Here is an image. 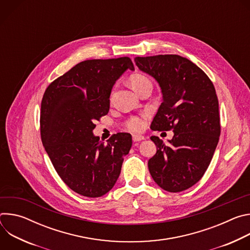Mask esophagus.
<instances>
[{
    "label": "esophagus",
    "mask_w": 250,
    "mask_h": 250,
    "mask_svg": "<svg viewBox=\"0 0 250 250\" xmlns=\"http://www.w3.org/2000/svg\"><path fill=\"white\" fill-rule=\"evenodd\" d=\"M145 139V136L142 135H138V134H133L132 135V140L133 141H140V140H144Z\"/></svg>",
    "instance_id": "34e87169"
}]
</instances>
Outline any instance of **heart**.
<instances>
[{
  "instance_id": "1",
  "label": "heart",
  "mask_w": 250,
  "mask_h": 250,
  "mask_svg": "<svg viewBox=\"0 0 250 250\" xmlns=\"http://www.w3.org/2000/svg\"><path fill=\"white\" fill-rule=\"evenodd\" d=\"M130 86L133 88V90L140 94L142 90H145L147 87H151V82L149 78L141 73H133L128 78ZM113 97V91L111 93V98ZM125 127L130 131H139L145 127V120L142 117L133 116L130 117L125 123Z\"/></svg>"
}]
</instances>
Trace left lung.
Listing matches in <instances>:
<instances>
[{"instance_id":"left-lung-1","label":"left lung","mask_w":250,"mask_h":250,"mask_svg":"<svg viewBox=\"0 0 250 250\" xmlns=\"http://www.w3.org/2000/svg\"><path fill=\"white\" fill-rule=\"evenodd\" d=\"M134 62L155 78L163 94L151 129L174 131L169 145L151 136L157 151L148 160L150 175L165 191L187 190L204 176L219 142L216 89L201 68L180 55L137 56Z\"/></svg>"}]
</instances>
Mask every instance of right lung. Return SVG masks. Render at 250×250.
<instances>
[{
	"instance_id": "add662e5",
	"label": "right lung",
	"mask_w": 250,
	"mask_h": 250,
	"mask_svg": "<svg viewBox=\"0 0 250 250\" xmlns=\"http://www.w3.org/2000/svg\"><path fill=\"white\" fill-rule=\"evenodd\" d=\"M129 57L85 60L46 88L41 111V136L57 174L72 191L89 198L108 193L121 173L131 135L119 132L106 144L94 136L95 122L109 113L115 82Z\"/></svg>"
}]
</instances>
